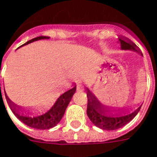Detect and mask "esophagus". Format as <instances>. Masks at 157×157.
<instances>
[{"mask_svg":"<svg viewBox=\"0 0 157 157\" xmlns=\"http://www.w3.org/2000/svg\"><path fill=\"white\" fill-rule=\"evenodd\" d=\"M82 89H83V86L82 85H78V86H77V91H81Z\"/></svg>","mask_w":157,"mask_h":157,"instance_id":"34e87169","label":"esophagus"}]
</instances>
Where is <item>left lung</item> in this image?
<instances>
[{"instance_id":"1","label":"left lung","mask_w":157,"mask_h":157,"mask_svg":"<svg viewBox=\"0 0 157 157\" xmlns=\"http://www.w3.org/2000/svg\"><path fill=\"white\" fill-rule=\"evenodd\" d=\"M118 39L121 50H131L143 55L132 40L122 36H118ZM86 91L87 96V117L96 127L104 130H116L128 124L135 117L141 108L140 105L138 109L129 114L126 113L127 109H112L109 106L102 104L88 87H86Z\"/></svg>"}]
</instances>
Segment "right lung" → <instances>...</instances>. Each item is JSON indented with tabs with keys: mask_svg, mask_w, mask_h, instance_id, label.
Returning a JSON list of instances; mask_svg holds the SVG:
<instances>
[{
	"mask_svg": "<svg viewBox=\"0 0 157 157\" xmlns=\"http://www.w3.org/2000/svg\"><path fill=\"white\" fill-rule=\"evenodd\" d=\"M49 38L50 37L48 36L36 37L32 40H28L26 43L22 45L21 47L29 44V43L34 42V41H36V40L49 39ZM21 47H19V48H21ZM75 90H76V85L74 86V87H72L70 90H68L66 92H64L63 94H61L59 97L58 98V99L56 100L54 105H52V108L49 110H48L46 113L42 114V115H40V116H33V113H29V111H28L25 108L16 105L6 95V91H5V96H6V102L9 105L10 109L18 120H20L23 123H25V125L29 126L30 128L44 130V129H49V128L55 127L56 125L61 121L62 117H63V114L65 112V109L67 108L68 105L70 104L71 98H72L73 95L75 93ZM26 112H27V115H25L24 114ZM29 114L31 115L30 116H29Z\"/></svg>",
	"mask_w": 157,
	"mask_h": 157,
	"instance_id": "1",
	"label": "right lung"
}]
</instances>
